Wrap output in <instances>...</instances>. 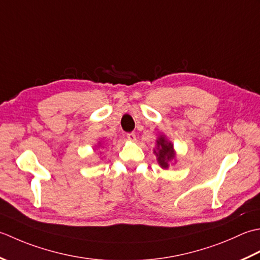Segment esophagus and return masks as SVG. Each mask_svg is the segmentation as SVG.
I'll return each instance as SVG.
<instances>
[{"label":"esophagus","instance_id":"1","mask_svg":"<svg viewBox=\"0 0 260 260\" xmlns=\"http://www.w3.org/2000/svg\"><path fill=\"white\" fill-rule=\"evenodd\" d=\"M126 138H128V140H130V141H135L136 140V134H135V132H129V134H126Z\"/></svg>","mask_w":260,"mask_h":260}]
</instances>
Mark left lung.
Here are the masks:
<instances>
[{"mask_svg":"<svg viewBox=\"0 0 260 260\" xmlns=\"http://www.w3.org/2000/svg\"><path fill=\"white\" fill-rule=\"evenodd\" d=\"M157 147H158V152L157 157H158V162L162 168H167L168 167V161L172 160L175 158V152L173 150V145L171 142H167L165 140V138L160 137L159 139L157 140Z\"/></svg>","mask_w":260,"mask_h":260,"instance_id":"8db88e82","label":"left lung"}]
</instances>
